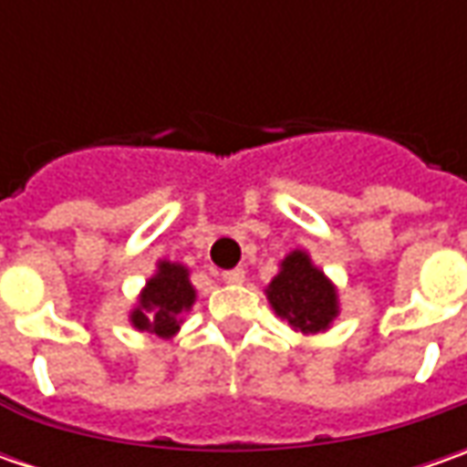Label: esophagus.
<instances>
[{
    "label": "esophagus",
    "mask_w": 467,
    "mask_h": 467,
    "mask_svg": "<svg viewBox=\"0 0 467 467\" xmlns=\"http://www.w3.org/2000/svg\"><path fill=\"white\" fill-rule=\"evenodd\" d=\"M223 280H225V283H231V285H239V283H244V270H242V267L225 270Z\"/></svg>",
    "instance_id": "1"
}]
</instances>
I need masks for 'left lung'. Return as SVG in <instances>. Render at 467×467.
I'll return each mask as SVG.
<instances>
[{
    "label": "left lung",
    "instance_id": "8db88e82",
    "mask_svg": "<svg viewBox=\"0 0 467 467\" xmlns=\"http://www.w3.org/2000/svg\"><path fill=\"white\" fill-rule=\"evenodd\" d=\"M265 296L273 312L301 335L327 332L340 314L337 285L304 249H294L280 260L278 275L267 283Z\"/></svg>",
    "mask_w": 467,
    "mask_h": 467
}]
</instances>
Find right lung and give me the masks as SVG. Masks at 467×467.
I'll return each instance as SVG.
<instances>
[{
    "mask_svg": "<svg viewBox=\"0 0 467 467\" xmlns=\"http://www.w3.org/2000/svg\"><path fill=\"white\" fill-rule=\"evenodd\" d=\"M197 291L189 280V267L182 262L158 260L155 273L145 280L137 304L130 312V325L140 332H150L163 340L173 337L184 314L192 312Z\"/></svg>",
    "mask_w": 467,
    "mask_h": 467,
    "instance_id": "obj_1",
    "label": "right lung"
}]
</instances>
